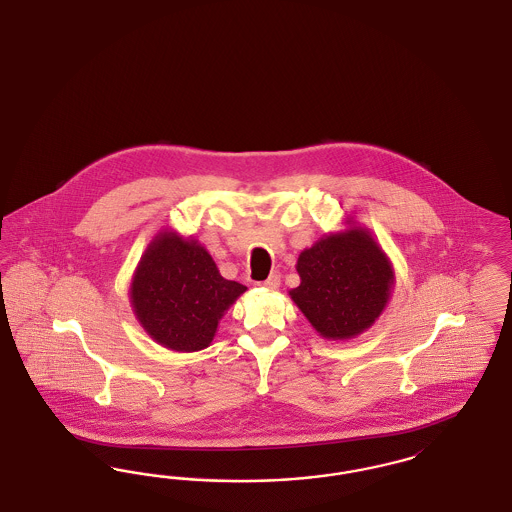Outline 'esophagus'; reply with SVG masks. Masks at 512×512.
Returning <instances> with one entry per match:
<instances>
[{
	"label": "esophagus",
	"mask_w": 512,
	"mask_h": 512,
	"mask_svg": "<svg viewBox=\"0 0 512 512\" xmlns=\"http://www.w3.org/2000/svg\"><path fill=\"white\" fill-rule=\"evenodd\" d=\"M259 286H263V288H267V290H276V288L280 286V274H278V272H272L267 280L261 282Z\"/></svg>",
	"instance_id": "esophagus-1"
}]
</instances>
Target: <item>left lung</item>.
<instances>
[{
  "instance_id": "8db88e82",
  "label": "left lung",
  "mask_w": 512,
  "mask_h": 512,
  "mask_svg": "<svg viewBox=\"0 0 512 512\" xmlns=\"http://www.w3.org/2000/svg\"><path fill=\"white\" fill-rule=\"evenodd\" d=\"M301 284L290 297L326 340L363 334L382 315L393 288L388 255L366 228L320 238L297 259Z\"/></svg>"
}]
</instances>
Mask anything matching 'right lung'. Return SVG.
<instances>
[{"mask_svg":"<svg viewBox=\"0 0 512 512\" xmlns=\"http://www.w3.org/2000/svg\"><path fill=\"white\" fill-rule=\"evenodd\" d=\"M245 290L220 276L203 245L163 230L138 263L130 303L151 340L192 353L211 345L220 318Z\"/></svg>","mask_w":512,"mask_h":512,"instance_id":"obj_1","label":"right lung"}]
</instances>
